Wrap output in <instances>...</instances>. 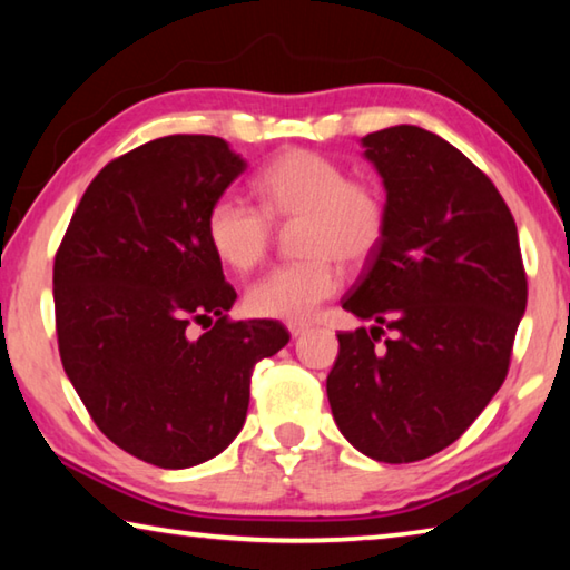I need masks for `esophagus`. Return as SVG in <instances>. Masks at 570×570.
<instances>
[{"label": "esophagus", "instance_id": "34e87169", "mask_svg": "<svg viewBox=\"0 0 570 570\" xmlns=\"http://www.w3.org/2000/svg\"><path fill=\"white\" fill-rule=\"evenodd\" d=\"M286 330H288V334H292L294 340H296V336H302V334L308 332V324H306V322H288Z\"/></svg>", "mask_w": 570, "mask_h": 570}]
</instances>
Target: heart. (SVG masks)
<instances>
[{
  "label": "heart",
  "mask_w": 570,
  "mask_h": 570,
  "mask_svg": "<svg viewBox=\"0 0 570 570\" xmlns=\"http://www.w3.org/2000/svg\"><path fill=\"white\" fill-rule=\"evenodd\" d=\"M258 208L220 196L206 210V238L220 264L246 274L268 256L274 226H294L298 262L248 286L246 308L258 320L302 322L350 272L377 256L390 230L387 193L372 178H352L342 163L308 148H286L256 173Z\"/></svg>",
  "instance_id": "heart-1"
}]
</instances>
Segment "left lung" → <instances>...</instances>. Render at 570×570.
Listing matches in <instances>:
<instances>
[{"label":"left lung","instance_id":"1","mask_svg":"<svg viewBox=\"0 0 570 570\" xmlns=\"http://www.w3.org/2000/svg\"><path fill=\"white\" fill-rule=\"evenodd\" d=\"M362 142L390 230L344 296L374 326L336 334L326 394L366 458L417 462L452 445L505 382L528 278L513 214L455 146L417 125Z\"/></svg>","mask_w":570,"mask_h":570}]
</instances>
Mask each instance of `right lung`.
Masks as SVG:
<instances>
[{"label":"right lung","instance_id":"1","mask_svg":"<svg viewBox=\"0 0 570 570\" xmlns=\"http://www.w3.org/2000/svg\"><path fill=\"white\" fill-rule=\"evenodd\" d=\"M244 170L216 135L150 140L92 178L55 254L67 377L102 435L150 465L228 448L254 366L288 342L274 320H230L236 292L206 238L208 206Z\"/></svg>","mask_w":570,"mask_h":570}]
</instances>
